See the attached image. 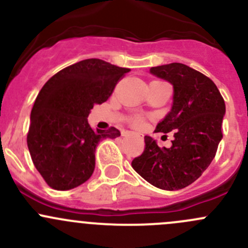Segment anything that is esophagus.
<instances>
[{
	"label": "esophagus",
	"mask_w": 248,
	"mask_h": 248,
	"mask_svg": "<svg viewBox=\"0 0 248 248\" xmlns=\"http://www.w3.org/2000/svg\"><path fill=\"white\" fill-rule=\"evenodd\" d=\"M129 133H131V132H126V134H129ZM138 136H139V134H138Z\"/></svg>",
	"instance_id": "obj_1"
}]
</instances>
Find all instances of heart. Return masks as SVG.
I'll use <instances>...</instances> for the list:
<instances>
[{
	"label": "heart",
	"mask_w": 248,
	"mask_h": 248,
	"mask_svg": "<svg viewBox=\"0 0 248 248\" xmlns=\"http://www.w3.org/2000/svg\"><path fill=\"white\" fill-rule=\"evenodd\" d=\"M134 124H141V117H136V119H134Z\"/></svg>",
	"instance_id": "heart-1"
}]
</instances>
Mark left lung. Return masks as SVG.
Listing matches in <instances>:
<instances>
[{
	"instance_id": "obj_1",
	"label": "left lung",
	"mask_w": 248,
	"mask_h": 248,
	"mask_svg": "<svg viewBox=\"0 0 248 248\" xmlns=\"http://www.w3.org/2000/svg\"><path fill=\"white\" fill-rule=\"evenodd\" d=\"M174 87L170 112L156 131H174L171 147H158L145 136L144 152L132 167L147 182L161 189L176 191L191 185L210 166L222 137L226 104L210 78L184 63L163 64L150 69Z\"/></svg>"
}]
</instances>
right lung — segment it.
<instances>
[{
	"mask_svg": "<svg viewBox=\"0 0 248 248\" xmlns=\"http://www.w3.org/2000/svg\"><path fill=\"white\" fill-rule=\"evenodd\" d=\"M128 68L99 59H87L57 72L39 91L31 111L27 146L34 167L51 188H76L91 177L94 152L104 138L119 129H93L90 110L111 96Z\"/></svg>",
	"mask_w": 248,
	"mask_h": 248,
	"instance_id": "obj_1",
	"label": "right lung"
}]
</instances>
